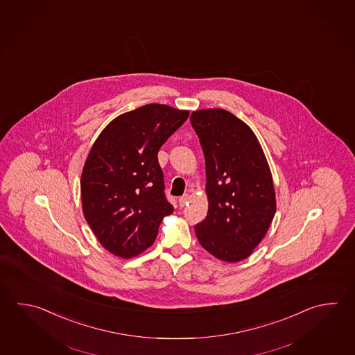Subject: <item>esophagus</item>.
Returning a JSON list of instances; mask_svg holds the SVG:
<instances>
[{
	"mask_svg": "<svg viewBox=\"0 0 355 355\" xmlns=\"http://www.w3.org/2000/svg\"><path fill=\"white\" fill-rule=\"evenodd\" d=\"M188 200H189V196H188V194H183L182 197L178 198V203H180V206H181V207H184V206L188 203Z\"/></svg>",
	"mask_w": 355,
	"mask_h": 355,
	"instance_id": "esophagus-1",
	"label": "esophagus"
}]
</instances>
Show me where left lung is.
<instances>
[{
	"label": "left lung",
	"instance_id": "1",
	"mask_svg": "<svg viewBox=\"0 0 355 355\" xmlns=\"http://www.w3.org/2000/svg\"><path fill=\"white\" fill-rule=\"evenodd\" d=\"M206 162L207 217L194 231L202 248L222 261L248 259L276 212L266 157L246 123L225 109L191 115Z\"/></svg>",
	"mask_w": 355,
	"mask_h": 355
}]
</instances>
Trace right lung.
Masks as SVG:
<instances>
[{
    "label": "right lung",
    "mask_w": 355,
    "mask_h": 355,
    "mask_svg": "<svg viewBox=\"0 0 355 355\" xmlns=\"http://www.w3.org/2000/svg\"><path fill=\"white\" fill-rule=\"evenodd\" d=\"M189 112L147 104L107 124L81 173L83 212L103 248L123 259L153 245L163 217L173 212L164 193L158 152Z\"/></svg>",
    "instance_id": "add662e5"
}]
</instances>
